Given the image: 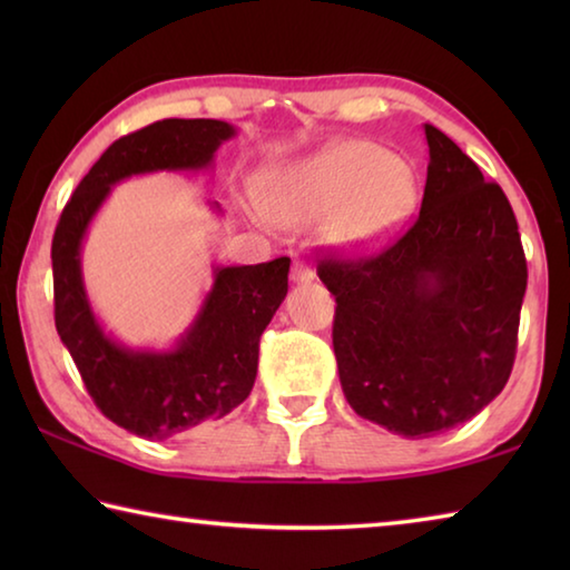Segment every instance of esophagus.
<instances>
[{
    "label": "esophagus",
    "mask_w": 570,
    "mask_h": 570,
    "mask_svg": "<svg viewBox=\"0 0 570 570\" xmlns=\"http://www.w3.org/2000/svg\"><path fill=\"white\" fill-rule=\"evenodd\" d=\"M292 282L294 284H308L314 282V268L304 264V262H294L292 264Z\"/></svg>",
    "instance_id": "esophagus-1"
}]
</instances>
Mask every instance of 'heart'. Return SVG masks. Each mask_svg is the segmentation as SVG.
<instances>
[{"label":"heart","mask_w":570,"mask_h":570,"mask_svg":"<svg viewBox=\"0 0 570 570\" xmlns=\"http://www.w3.org/2000/svg\"><path fill=\"white\" fill-rule=\"evenodd\" d=\"M262 214L276 226L324 218V240L362 254L387 240L417 206V183L392 150L370 140H336L268 170Z\"/></svg>","instance_id":"1"}]
</instances>
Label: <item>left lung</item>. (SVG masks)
I'll list each match as a JSON object with an SVG mask.
<instances>
[{
    "label": "left lung",
    "instance_id": "8db88e82",
    "mask_svg": "<svg viewBox=\"0 0 570 570\" xmlns=\"http://www.w3.org/2000/svg\"><path fill=\"white\" fill-rule=\"evenodd\" d=\"M422 208L364 258H324L336 296L334 354L346 402L394 435L458 428L503 392L528 266L503 188L435 125Z\"/></svg>",
    "mask_w": 570,
    "mask_h": 570
}]
</instances>
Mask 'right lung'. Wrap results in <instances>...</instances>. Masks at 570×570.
Here are the masks:
<instances>
[{
    "instance_id": "add662e5",
    "label": "right lung",
    "mask_w": 570,
    "mask_h": 570,
    "mask_svg": "<svg viewBox=\"0 0 570 570\" xmlns=\"http://www.w3.org/2000/svg\"><path fill=\"white\" fill-rule=\"evenodd\" d=\"M236 128L224 120H158L115 140L75 188L52 238L55 326L90 397L132 435L168 440L244 402L258 340L288 292L292 258L214 266V286L170 350H130L102 330L82 282V240L112 186L158 170H206ZM220 210V206L210 204Z\"/></svg>"
}]
</instances>
